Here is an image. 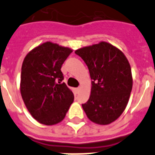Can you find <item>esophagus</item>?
<instances>
[{
    "instance_id": "esophagus-1",
    "label": "esophagus",
    "mask_w": 155,
    "mask_h": 155,
    "mask_svg": "<svg viewBox=\"0 0 155 155\" xmlns=\"http://www.w3.org/2000/svg\"><path fill=\"white\" fill-rule=\"evenodd\" d=\"M80 87L75 88V94H79V92H80Z\"/></svg>"
}]
</instances>
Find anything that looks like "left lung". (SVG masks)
<instances>
[{
  "label": "left lung",
  "instance_id": "1",
  "mask_svg": "<svg viewBox=\"0 0 155 155\" xmlns=\"http://www.w3.org/2000/svg\"><path fill=\"white\" fill-rule=\"evenodd\" d=\"M75 53L87 65L92 80L91 95L82 107L94 123L111 124L124 111L132 91L133 80L128 59L120 49L106 41Z\"/></svg>",
  "mask_w": 155,
  "mask_h": 155
}]
</instances>
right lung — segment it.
I'll list each match as a JSON object with an SVG mask.
<instances>
[{
  "mask_svg": "<svg viewBox=\"0 0 155 155\" xmlns=\"http://www.w3.org/2000/svg\"><path fill=\"white\" fill-rule=\"evenodd\" d=\"M72 49L45 41L23 60L20 94L27 110L40 124L54 125L65 117L74 94L64 83L61 68Z\"/></svg>",
  "mask_w": 155,
  "mask_h": 155,
  "instance_id": "1",
  "label": "right lung"
}]
</instances>
